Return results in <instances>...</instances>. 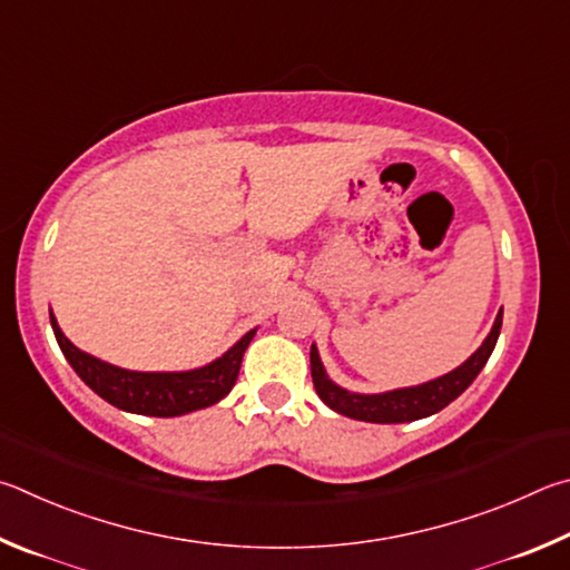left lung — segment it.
<instances>
[{
	"label": "left lung",
	"instance_id": "obj_1",
	"mask_svg": "<svg viewBox=\"0 0 570 570\" xmlns=\"http://www.w3.org/2000/svg\"><path fill=\"white\" fill-rule=\"evenodd\" d=\"M503 325V311L498 313L495 325L491 335L485 337V343L478 347V351L468 357V361L455 367L453 373H448L438 381L415 385V387H403V391L383 393V395H361V393H347L343 387H337L331 377L325 375L321 355H317V347H311V373H313V385L315 393L321 395V401L333 407L335 413L355 417V421L365 423H411L417 417L433 415L443 411L448 403H453L458 395H461L468 385H471L478 373L483 371V365L491 357L493 347L498 343V335H501Z\"/></svg>",
	"mask_w": 570,
	"mask_h": 570
}]
</instances>
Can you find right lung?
I'll list each match as a JSON object with an SVG mask.
<instances>
[{
    "label": "right lung",
    "mask_w": 570,
    "mask_h": 570,
    "mask_svg": "<svg viewBox=\"0 0 570 570\" xmlns=\"http://www.w3.org/2000/svg\"><path fill=\"white\" fill-rule=\"evenodd\" d=\"M49 321H52L55 337L59 347H62L69 365L75 367V373L82 377L99 397L122 407V411L155 417L185 415L223 401V397L233 391L239 365H243V355L255 335V331H249L243 341L229 347L219 361L209 363L207 367H199V371L135 373L122 371V367H115L82 353L79 347L67 341L62 331H59L52 313H49Z\"/></svg>",
    "instance_id": "obj_1"
}]
</instances>
